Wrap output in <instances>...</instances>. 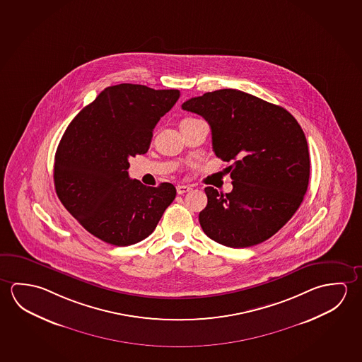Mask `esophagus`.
Returning <instances> with one entry per match:
<instances>
[{
	"instance_id": "34e87169",
	"label": "esophagus",
	"mask_w": 362,
	"mask_h": 362,
	"mask_svg": "<svg viewBox=\"0 0 362 362\" xmlns=\"http://www.w3.org/2000/svg\"><path fill=\"white\" fill-rule=\"evenodd\" d=\"M190 190H192V188L188 187V185H178L177 187V193L178 194H185V193H188Z\"/></svg>"
}]
</instances>
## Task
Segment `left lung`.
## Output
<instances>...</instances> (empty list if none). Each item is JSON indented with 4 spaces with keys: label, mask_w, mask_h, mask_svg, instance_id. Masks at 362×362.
<instances>
[{
    "label": "left lung",
    "mask_w": 362,
    "mask_h": 362,
    "mask_svg": "<svg viewBox=\"0 0 362 362\" xmlns=\"http://www.w3.org/2000/svg\"><path fill=\"white\" fill-rule=\"evenodd\" d=\"M184 111L212 130L216 156L230 163L231 193L207 187L202 230L216 243L250 247L272 238L293 217L308 189V144L300 124L283 107L238 89L190 98Z\"/></svg>",
    "instance_id": "left-lung-1"
}]
</instances>
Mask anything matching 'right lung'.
Here are the masks:
<instances>
[{"instance_id": "add662e5", "label": "right lung", "mask_w": 362, "mask_h": 362, "mask_svg": "<svg viewBox=\"0 0 362 362\" xmlns=\"http://www.w3.org/2000/svg\"><path fill=\"white\" fill-rule=\"evenodd\" d=\"M178 89L122 83L103 89L66 127L55 153L54 184L66 211L102 241L129 246L155 230L175 187L129 177V158L148 151L153 131Z\"/></svg>"}]
</instances>
